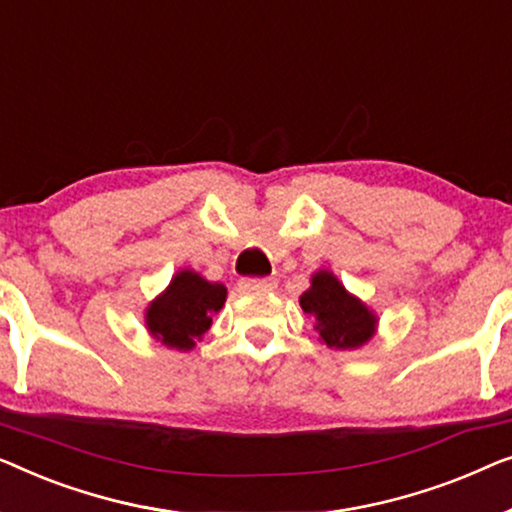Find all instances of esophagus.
Listing matches in <instances>:
<instances>
[{"label": "esophagus", "mask_w": 512, "mask_h": 512, "mask_svg": "<svg viewBox=\"0 0 512 512\" xmlns=\"http://www.w3.org/2000/svg\"><path fill=\"white\" fill-rule=\"evenodd\" d=\"M241 287L243 290H253V292H266L276 287V280L273 278H241Z\"/></svg>", "instance_id": "1"}]
</instances>
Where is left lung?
Here are the masks:
<instances>
[{
    "label": "left lung",
    "mask_w": 512,
    "mask_h": 512,
    "mask_svg": "<svg viewBox=\"0 0 512 512\" xmlns=\"http://www.w3.org/2000/svg\"><path fill=\"white\" fill-rule=\"evenodd\" d=\"M301 308L315 315L322 341L329 348H357L369 341L376 327L369 308L350 297L329 271L315 273L311 290L301 294Z\"/></svg>",
    "instance_id": "1"
}]
</instances>
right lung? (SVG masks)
<instances>
[{"label":"right lung","instance_id":"1","mask_svg":"<svg viewBox=\"0 0 512 512\" xmlns=\"http://www.w3.org/2000/svg\"><path fill=\"white\" fill-rule=\"evenodd\" d=\"M225 297V285L208 283L194 271H181L148 308V329L169 348L190 350L211 327L213 313L220 311Z\"/></svg>","mask_w":512,"mask_h":512}]
</instances>
